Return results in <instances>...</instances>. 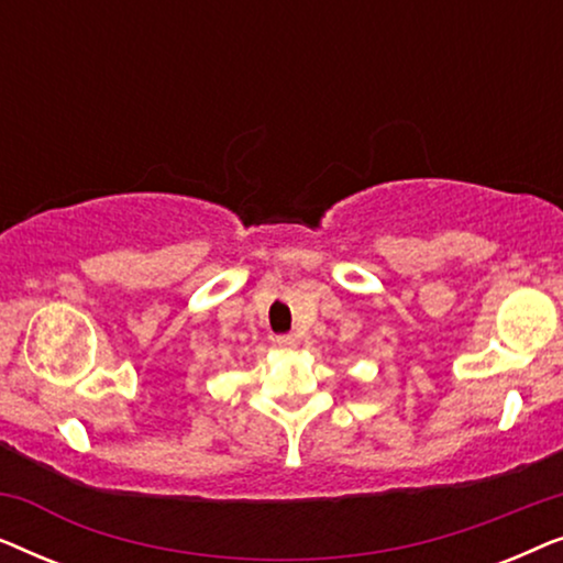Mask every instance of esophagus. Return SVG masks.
<instances>
[{
  "instance_id": "obj_1",
  "label": "esophagus",
  "mask_w": 563,
  "mask_h": 563,
  "mask_svg": "<svg viewBox=\"0 0 563 563\" xmlns=\"http://www.w3.org/2000/svg\"><path fill=\"white\" fill-rule=\"evenodd\" d=\"M297 335H276V345H282V349H297Z\"/></svg>"
}]
</instances>
